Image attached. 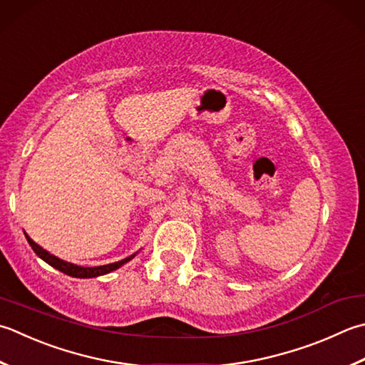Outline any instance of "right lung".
Listing matches in <instances>:
<instances>
[{"label":"right lung","mask_w":365,"mask_h":365,"mask_svg":"<svg viewBox=\"0 0 365 365\" xmlns=\"http://www.w3.org/2000/svg\"><path fill=\"white\" fill-rule=\"evenodd\" d=\"M26 240H28V244H30V247L33 248V252L38 255L41 259H44L47 264H50V266L55 267L56 270H60V272L66 274L69 277H77V278H93V277H99V275L109 274V272H112V270H115V269L123 266L125 262L131 261L134 256H135V255H131V256H128V258H125V259H121L118 262L106 264V266L81 267V266H76V264H71V262H66V261H63L60 258H56V256H53V255H50L48 252H46L44 248H41L38 244H34V242L30 237H28V235H26Z\"/></svg>","instance_id":"1"}]
</instances>
